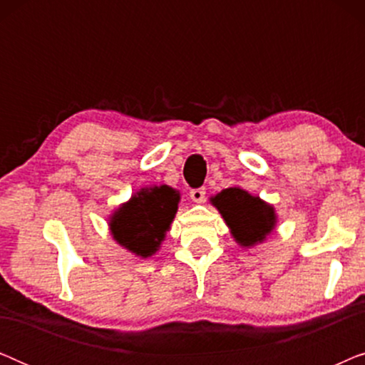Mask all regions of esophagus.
I'll return each instance as SVG.
<instances>
[{
  "label": "esophagus",
  "instance_id": "obj_1",
  "mask_svg": "<svg viewBox=\"0 0 365 365\" xmlns=\"http://www.w3.org/2000/svg\"><path fill=\"white\" fill-rule=\"evenodd\" d=\"M189 196H191L194 202H204V201H206V189H204V187L191 189Z\"/></svg>",
  "mask_w": 365,
  "mask_h": 365
}]
</instances>
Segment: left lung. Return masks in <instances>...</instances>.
<instances>
[{
    "label": "left lung",
    "mask_w": 365,
    "mask_h": 365,
    "mask_svg": "<svg viewBox=\"0 0 365 365\" xmlns=\"http://www.w3.org/2000/svg\"><path fill=\"white\" fill-rule=\"evenodd\" d=\"M212 204L219 209L232 236L241 246H254L261 242L276 224L274 209L239 187H229L212 197Z\"/></svg>",
    "instance_id": "8db88e82"
}]
</instances>
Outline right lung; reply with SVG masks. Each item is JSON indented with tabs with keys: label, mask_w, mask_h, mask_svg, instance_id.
<instances>
[{
	"label": "right lung",
	"mask_w": 365,
	"mask_h": 365,
	"mask_svg": "<svg viewBox=\"0 0 365 365\" xmlns=\"http://www.w3.org/2000/svg\"><path fill=\"white\" fill-rule=\"evenodd\" d=\"M178 202L179 194L168 186L143 189L113 216L109 226L114 239L138 256H153L178 211Z\"/></svg>",
	"instance_id": "add662e5"
}]
</instances>
